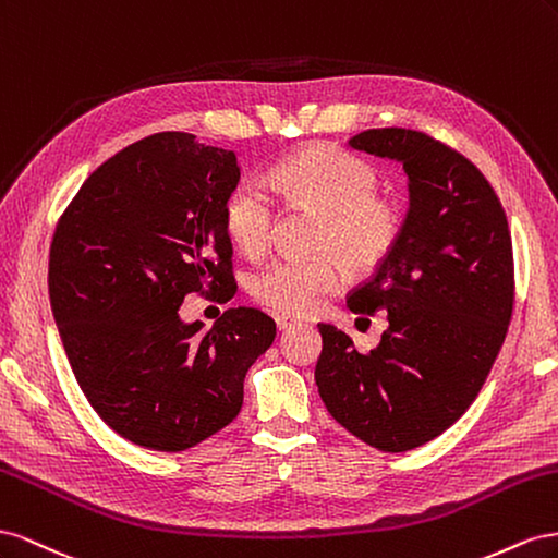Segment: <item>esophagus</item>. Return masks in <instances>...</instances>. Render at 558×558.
I'll return each mask as SVG.
<instances>
[{
    "mask_svg": "<svg viewBox=\"0 0 558 558\" xmlns=\"http://www.w3.org/2000/svg\"><path fill=\"white\" fill-rule=\"evenodd\" d=\"M276 325H278L280 331H288V329H292V327H296L301 323L296 320V317H292V315H276Z\"/></svg>",
    "mask_w": 558,
    "mask_h": 558,
    "instance_id": "1",
    "label": "esophagus"
}]
</instances>
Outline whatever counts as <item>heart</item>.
I'll list each match as a JSON object with an SVG mask.
<instances>
[{
    "label": "heart",
    "mask_w": 558,
    "mask_h": 558,
    "mask_svg": "<svg viewBox=\"0 0 558 558\" xmlns=\"http://www.w3.org/2000/svg\"><path fill=\"white\" fill-rule=\"evenodd\" d=\"M270 184L290 205L323 215L313 238L317 257H282L268 264L252 282L264 306L288 315H306L339 290L341 266L353 276H369L388 262L404 231V213L392 198L378 196V174L333 145H311L284 156L270 170ZM276 203L254 180L238 182L225 203V227L231 243L247 257L270 245ZM338 258L333 260L330 254Z\"/></svg>",
    "instance_id": "1"
}]
</instances>
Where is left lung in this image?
Wrapping results in <instances>:
<instances>
[{"mask_svg": "<svg viewBox=\"0 0 558 558\" xmlns=\"http://www.w3.org/2000/svg\"><path fill=\"white\" fill-rule=\"evenodd\" d=\"M348 145L402 163L409 213L388 262L348 294L353 313L388 311L380 343L360 353L320 323L315 384L348 433L400 453L439 437L480 395L512 320V235L480 168L444 142L372 129Z\"/></svg>", "mask_w": 558, "mask_h": 558, "instance_id": "1", "label": "left lung"}]
</instances>
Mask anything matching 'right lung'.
I'll return each mask as SVG.
<instances>
[{"mask_svg":"<svg viewBox=\"0 0 558 558\" xmlns=\"http://www.w3.org/2000/svg\"><path fill=\"white\" fill-rule=\"evenodd\" d=\"M233 151L156 133L114 154L62 213L49 296L62 345L98 416L137 447L178 453L227 427L247 369L276 339L257 308H229L203 331L186 294H235L225 203Z\"/></svg>","mask_w":558,"mask_h":558,"instance_id":"1","label":"right lung"}]
</instances>
